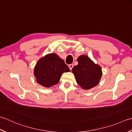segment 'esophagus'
I'll use <instances>...</instances> for the list:
<instances>
[{
	"mask_svg": "<svg viewBox=\"0 0 132 132\" xmlns=\"http://www.w3.org/2000/svg\"><path fill=\"white\" fill-rule=\"evenodd\" d=\"M73 66H74L73 64H69V69H70V70H71L72 69H73Z\"/></svg>",
	"mask_w": 132,
	"mask_h": 132,
	"instance_id": "obj_1",
	"label": "esophagus"
}]
</instances>
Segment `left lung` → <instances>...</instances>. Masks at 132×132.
Listing matches in <instances>:
<instances>
[{
    "instance_id": "1",
    "label": "left lung",
    "mask_w": 132,
    "mask_h": 132,
    "mask_svg": "<svg viewBox=\"0 0 132 132\" xmlns=\"http://www.w3.org/2000/svg\"><path fill=\"white\" fill-rule=\"evenodd\" d=\"M77 61L78 64L72 69L77 84L85 90L97 86L102 77L101 67L95 64L86 55L79 56Z\"/></svg>"
}]
</instances>
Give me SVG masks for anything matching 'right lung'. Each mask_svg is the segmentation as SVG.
Here are the masks:
<instances>
[{
    "instance_id": "right-lung-1",
    "label": "right lung",
    "mask_w": 132,
    "mask_h": 132,
    "mask_svg": "<svg viewBox=\"0 0 132 132\" xmlns=\"http://www.w3.org/2000/svg\"><path fill=\"white\" fill-rule=\"evenodd\" d=\"M69 71V67L63 59L56 54H50L38 61L34 76L38 84L50 87L58 83L63 73Z\"/></svg>"
}]
</instances>
